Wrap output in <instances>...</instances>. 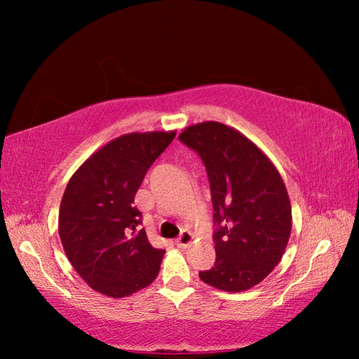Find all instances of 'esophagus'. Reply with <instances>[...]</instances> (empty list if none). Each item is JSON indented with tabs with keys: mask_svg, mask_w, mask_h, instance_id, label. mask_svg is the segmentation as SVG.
Wrapping results in <instances>:
<instances>
[{
	"mask_svg": "<svg viewBox=\"0 0 359 359\" xmlns=\"http://www.w3.org/2000/svg\"><path fill=\"white\" fill-rule=\"evenodd\" d=\"M193 239L194 238H193V234L190 233V231H184V233L179 236V239L175 241V245L180 247V248H187V247H190L193 244Z\"/></svg>",
	"mask_w": 359,
	"mask_h": 359,
	"instance_id": "obj_1",
	"label": "esophagus"
}]
</instances>
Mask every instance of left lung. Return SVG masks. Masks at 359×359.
<instances>
[{"label": "left lung", "mask_w": 359, "mask_h": 359, "mask_svg": "<svg viewBox=\"0 0 359 359\" xmlns=\"http://www.w3.org/2000/svg\"><path fill=\"white\" fill-rule=\"evenodd\" d=\"M179 139L203 158L214 204L217 259L199 277L228 293L257 287L282 259L293 224L280 172L257 144L220 121L187 126Z\"/></svg>", "instance_id": "obj_1"}]
</instances>
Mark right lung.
Here are the masks:
<instances>
[{"label": "right lung", "instance_id": "1", "mask_svg": "<svg viewBox=\"0 0 359 359\" xmlns=\"http://www.w3.org/2000/svg\"><path fill=\"white\" fill-rule=\"evenodd\" d=\"M175 131L128 133L102 145L72 174L58 212L63 250L92 290L126 297L155 280L165 250L139 229L135 205L144 175Z\"/></svg>", "mask_w": 359, "mask_h": 359}]
</instances>
